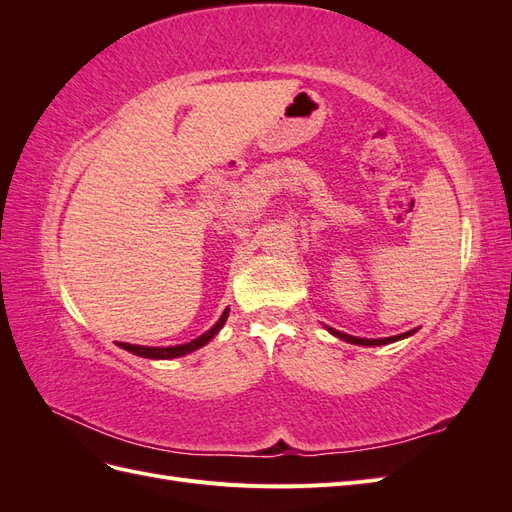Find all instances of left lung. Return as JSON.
<instances>
[{"label": "left lung", "mask_w": 512, "mask_h": 512, "mask_svg": "<svg viewBox=\"0 0 512 512\" xmlns=\"http://www.w3.org/2000/svg\"><path fill=\"white\" fill-rule=\"evenodd\" d=\"M324 329H327L331 335L342 339V342H348V344H354V346H384V344H393V342H399V339H406V337H410V335H414V333L418 331V329H410V331H406V333H399V335H393V337L365 339V337H352V335H348V333H342V331H337V329H333V327H327V324H324Z\"/></svg>", "instance_id": "1"}]
</instances>
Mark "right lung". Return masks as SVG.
<instances>
[{"mask_svg": "<svg viewBox=\"0 0 512 512\" xmlns=\"http://www.w3.org/2000/svg\"><path fill=\"white\" fill-rule=\"evenodd\" d=\"M228 312H230V309L226 307L224 312H222V316H220V320L215 322L209 331H205L203 335H198L196 339H192V342H188V344H179V346H136V344L117 342V346L132 352V354H136V356H143V359H156V361L179 359V356H185V354H190V352H194L198 348L207 346L211 339L222 331V327H224L226 320H228Z\"/></svg>", "mask_w": 512, "mask_h": 512, "instance_id": "obj_1", "label": "right lung"}]
</instances>
